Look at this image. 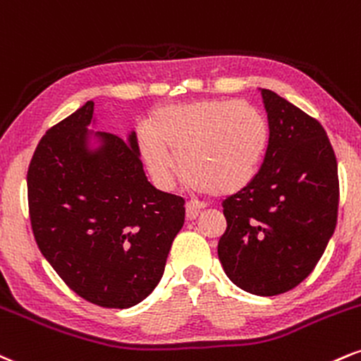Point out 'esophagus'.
Returning a JSON list of instances; mask_svg holds the SVG:
<instances>
[{
  "instance_id": "34e87169",
  "label": "esophagus",
  "mask_w": 361,
  "mask_h": 361,
  "mask_svg": "<svg viewBox=\"0 0 361 361\" xmlns=\"http://www.w3.org/2000/svg\"><path fill=\"white\" fill-rule=\"evenodd\" d=\"M204 207H206L204 202L196 201V199H189V201L185 202V214H188L189 219H194L197 218L199 211H202Z\"/></svg>"
}]
</instances>
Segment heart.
<instances>
[{"label": "heart", "instance_id": "b5f03b06", "mask_svg": "<svg viewBox=\"0 0 361 361\" xmlns=\"http://www.w3.org/2000/svg\"><path fill=\"white\" fill-rule=\"evenodd\" d=\"M269 140V123L253 106L202 99L157 109L142 150L162 188H171L185 169V182L194 188L231 194L257 176Z\"/></svg>", "mask_w": 361, "mask_h": 361}]
</instances>
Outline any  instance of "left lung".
I'll list each match as a JSON object with an SVG mask.
<instances>
[{
  "mask_svg": "<svg viewBox=\"0 0 361 361\" xmlns=\"http://www.w3.org/2000/svg\"><path fill=\"white\" fill-rule=\"evenodd\" d=\"M262 97L269 148L253 180L223 201L218 257L235 286L269 298L316 269L336 228L340 179L321 123L274 91Z\"/></svg>",
  "mask_w": 361,
  "mask_h": 361,
  "instance_id": "1",
  "label": "left lung"
}]
</instances>
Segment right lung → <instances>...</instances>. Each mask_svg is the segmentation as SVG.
I'll return each mask as SVG.
<instances>
[{
  "label": "right lung",
  "instance_id": "obj_1",
  "mask_svg": "<svg viewBox=\"0 0 361 361\" xmlns=\"http://www.w3.org/2000/svg\"><path fill=\"white\" fill-rule=\"evenodd\" d=\"M94 103L47 130L28 165V214L42 255L87 302L126 309L164 275L184 224L185 199L147 179L135 133H103L97 154L84 150Z\"/></svg>",
  "mask_w": 361,
  "mask_h": 361
}]
</instances>
